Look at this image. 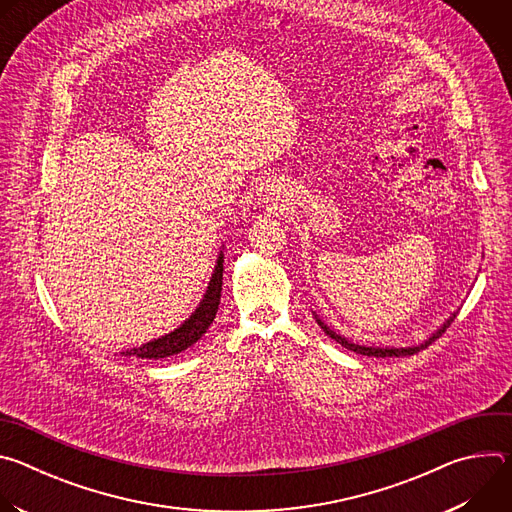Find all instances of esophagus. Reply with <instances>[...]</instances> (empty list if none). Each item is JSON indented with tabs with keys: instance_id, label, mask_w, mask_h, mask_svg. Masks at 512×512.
I'll list each match as a JSON object with an SVG mask.
<instances>
[{
	"instance_id": "34e87169",
	"label": "esophagus",
	"mask_w": 512,
	"mask_h": 512,
	"mask_svg": "<svg viewBox=\"0 0 512 512\" xmlns=\"http://www.w3.org/2000/svg\"><path fill=\"white\" fill-rule=\"evenodd\" d=\"M275 192H277V188H275L273 182H263V184L259 186V196H263V198H267V200H269Z\"/></svg>"
}]
</instances>
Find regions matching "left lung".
Instances as JSON below:
<instances>
[{"instance_id": "left-lung-1", "label": "left lung", "mask_w": 512, "mask_h": 512, "mask_svg": "<svg viewBox=\"0 0 512 512\" xmlns=\"http://www.w3.org/2000/svg\"><path fill=\"white\" fill-rule=\"evenodd\" d=\"M456 314L458 312H454L440 328H437L435 332H431L423 342H417V344H411V346H367V344H358V342H352V340H348L346 336H342V334H338V332H334L316 312H314V316H316V322L320 324V328L330 336V338H334L338 344H342L344 348H348V350H352V352H356V354H364V356H409V354H415V352H419V350H423L425 346H429L435 338H440L444 332H446V328L454 322V318H456Z\"/></svg>"}]
</instances>
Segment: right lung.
<instances>
[{"instance_id": "add662e5", "label": "right lung", "mask_w": 512, "mask_h": 512, "mask_svg": "<svg viewBox=\"0 0 512 512\" xmlns=\"http://www.w3.org/2000/svg\"><path fill=\"white\" fill-rule=\"evenodd\" d=\"M223 247L221 245V251H218V257H216V265L212 269V275H210V281H208V287L204 291V296L200 300V304L196 306V310L178 326L174 328L172 332L160 336V338H154L150 342H145L141 346H135V348H129L125 352H121V356H135V358H152V360H158V358H168V356H174L186 348H190L192 344H196L204 332L208 330V326L212 324L216 312H218V304H221V291H223V271H225V253H223Z\"/></svg>"}]
</instances>
